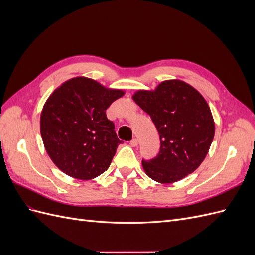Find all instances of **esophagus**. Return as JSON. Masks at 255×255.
Wrapping results in <instances>:
<instances>
[{"label":"esophagus","instance_id":"1","mask_svg":"<svg viewBox=\"0 0 255 255\" xmlns=\"http://www.w3.org/2000/svg\"><path fill=\"white\" fill-rule=\"evenodd\" d=\"M129 144L132 146H137L138 145V140L136 139V138H134V139H132L129 141Z\"/></svg>","mask_w":255,"mask_h":255}]
</instances>
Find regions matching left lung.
<instances>
[{"label": "left lung", "instance_id": "8db88e82", "mask_svg": "<svg viewBox=\"0 0 255 255\" xmlns=\"http://www.w3.org/2000/svg\"><path fill=\"white\" fill-rule=\"evenodd\" d=\"M133 100L150 115L160 139L156 157L142 160L146 175L170 184L194 172L215 135L213 115L202 95L187 83L169 80L155 90L136 91Z\"/></svg>", "mask_w": 255, "mask_h": 255}]
</instances>
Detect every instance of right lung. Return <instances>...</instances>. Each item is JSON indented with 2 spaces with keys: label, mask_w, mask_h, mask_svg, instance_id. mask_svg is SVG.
I'll list each match as a JSON object with an SVG mask.
<instances>
[{
  "label": "right lung",
  "mask_w": 255,
  "mask_h": 255,
  "mask_svg": "<svg viewBox=\"0 0 255 255\" xmlns=\"http://www.w3.org/2000/svg\"><path fill=\"white\" fill-rule=\"evenodd\" d=\"M123 95V90L84 76L68 80L52 92L41 112L40 133L59 170L87 181L109 169L122 141L106 110Z\"/></svg>",
  "instance_id": "add662e5"
}]
</instances>
